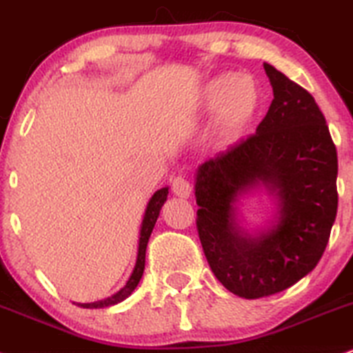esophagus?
I'll use <instances>...</instances> for the list:
<instances>
[{"label": "esophagus", "mask_w": 353, "mask_h": 353, "mask_svg": "<svg viewBox=\"0 0 353 353\" xmlns=\"http://www.w3.org/2000/svg\"><path fill=\"white\" fill-rule=\"evenodd\" d=\"M172 190L173 193L180 198H190V194H192V185H190V181L183 176H176L175 180H173Z\"/></svg>", "instance_id": "obj_1"}]
</instances>
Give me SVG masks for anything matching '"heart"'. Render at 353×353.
I'll list each match as a JSON object with an SVG mask.
<instances>
[{
	"instance_id": "heart-1",
	"label": "heart",
	"mask_w": 353,
	"mask_h": 353,
	"mask_svg": "<svg viewBox=\"0 0 353 353\" xmlns=\"http://www.w3.org/2000/svg\"><path fill=\"white\" fill-rule=\"evenodd\" d=\"M261 94L256 82L233 72L218 74L201 87L198 112L213 117V135L218 142L231 143L246 130L259 110Z\"/></svg>"
}]
</instances>
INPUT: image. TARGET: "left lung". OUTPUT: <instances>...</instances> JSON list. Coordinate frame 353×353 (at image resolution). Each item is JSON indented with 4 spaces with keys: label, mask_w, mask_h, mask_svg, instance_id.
Masks as SVG:
<instances>
[{
    "label": "left lung",
    "mask_w": 353,
    "mask_h": 353,
    "mask_svg": "<svg viewBox=\"0 0 353 353\" xmlns=\"http://www.w3.org/2000/svg\"><path fill=\"white\" fill-rule=\"evenodd\" d=\"M272 99L256 134L194 173L198 234L211 271L230 292L259 299L317 266L337 214V150L314 97L264 62ZM264 188L276 200L268 225L248 230L244 196Z\"/></svg>",
    "instance_id": "left-lung-1"
}]
</instances>
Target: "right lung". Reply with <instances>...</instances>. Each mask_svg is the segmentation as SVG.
I'll list each match as a JSON object with an SVG mask.
<instances>
[{"mask_svg":"<svg viewBox=\"0 0 353 353\" xmlns=\"http://www.w3.org/2000/svg\"><path fill=\"white\" fill-rule=\"evenodd\" d=\"M168 196V186L165 188L157 190L155 193L152 194V198L147 203V208H145L143 213V219H142V225H140V234H139V248H137V259H135V266L134 271H132L130 277L125 283L120 291H117L115 294H112L110 297H105L102 301H95V302H85V304H81L77 302L79 307H84V309H103V307H110V305L119 304V302L125 301L132 292L135 291V288L139 285L140 279L143 276V269H145V252H147V244L148 239H150V234L155 228L157 219L160 216V210L163 206V203L167 201Z\"/></svg>","mask_w":353,"mask_h":353,"instance_id":"obj_1","label":"right lung"}]
</instances>
